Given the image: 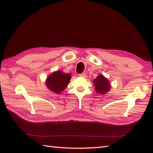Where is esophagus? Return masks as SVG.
I'll return each mask as SVG.
<instances>
[{"instance_id": "1", "label": "esophagus", "mask_w": 153, "mask_h": 153, "mask_svg": "<svg viewBox=\"0 0 153 153\" xmlns=\"http://www.w3.org/2000/svg\"><path fill=\"white\" fill-rule=\"evenodd\" d=\"M79 76H81V77H83V78H85L86 76V74L85 73H83L82 74H80Z\"/></svg>"}]
</instances>
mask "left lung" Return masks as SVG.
I'll return each mask as SVG.
<instances>
[{"instance_id":"8db88e82","label":"left lung","mask_w":153,"mask_h":153,"mask_svg":"<svg viewBox=\"0 0 153 153\" xmlns=\"http://www.w3.org/2000/svg\"><path fill=\"white\" fill-rule=\"evenodd\" d=\"M93 84L95 87V91L97 93L100 94H105L109 92L111 85L108 78L103 75H98L95 79L93 80Z\"/></svg>"}]
</instances>
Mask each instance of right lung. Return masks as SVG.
I'll list each match as a JSON object with an SVG mask.
<instances>
[{
	"label": "right lung",
	"mask_w": 153,
	"mask_h": 153,
	"mask_svg": "<svg viewBox=\"0 0 153 153\" xmlns=\"http://www.w3.org/2000/svg\"><path fill=\"white\" fill-rule=\"evenodd\" d=\"M71 78V73H66L62 71L57 70L50 74L46 79L45 85L50 91L59 94L66 89Z\"/></svg>",
	"instance_id": "add662e5"
}]
</instances>
